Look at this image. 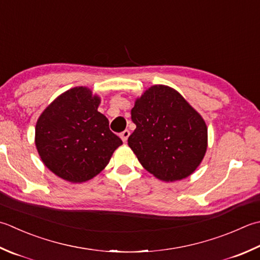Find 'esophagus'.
I'll list each match as a JSON object with an SVG mask.
<instances>
[{"label": "esophagus", "mask_w": 260, "mask_h": 260, "mask_svg": "<svg viewBox=\"0 0 260 260\" xmlns=\"http://www.w3.org/2000/svg\"><path fill=\"white\" fill-rule=\"evenodd\" d=\"M129 131L128 129H125L124 132H121V133H120V139L121 140H123V142H124V143H126V142H127V139H128V136H129Z\"/></svg>", "instance_id": "1"}]
</instances>
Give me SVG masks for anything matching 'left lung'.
Instances as JSON below:
<instances>
[{"label": "left lung", "mask_w": 260, "mask_h": 260, "mask_svg": "<svg viewBox=\"0 0 260 260\" xmlns=\"http://www.w3.org/2000/svg\"><path fill=\"white\" fill-rule=\"evenodd\" d=\"M131 115L136 128L128 145L157 179L181 180L201 165L207 150V126L177 90L150 86L136 98Z\"/></svg>", "instance_id": "8db88e82"}]
</instances>
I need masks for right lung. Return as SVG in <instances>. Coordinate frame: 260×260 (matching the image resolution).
<instances>
[{
  "label": "right lung",
  "instance_id": "obj_1",
  "mask_svg": "<svg viewBox=\"0 0 260 260\" xmlns=\"http://www.w3.org/2000/svg\"><path fill=\"white\" fill-rule=\"evenodd\" d=\"M100 101L86 86H75L48 105L36 124L35 144L40 159L66 181L92 179L123 144L98 111Z\"/></svg>",
  "mask_w": 260,
  "mask_h": 260
}]
</instances>
